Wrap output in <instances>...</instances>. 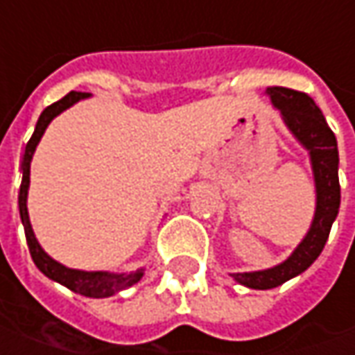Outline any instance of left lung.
Returning <instances> with one entry per match:
<instances>
[{
  "instance_id": "8db88e82",
  "label": "left lung",
  "mask_w": 355,
  "mask_h": 355,
  "mask_svg": "<svg viewBox=\"0 0 355 355\" xmlns=\"http://www.w3.org/2000/svg\"><path fill=\"white\" fill-rule=\"evenodd\" d=\"M271 104L281 114L283 123L291 135L299 141L302 149L309 151L314 177L316 206L312 216L311 227L306 236L300 239L295 251L283 263L261 271L248 273H230L239 285L257 291L275 288L288 279L304 273L322 253L330 227L340 210V180H338V143L336 135L328 128L320 107L314 104L311 96L288 90V88H267Z\"/></svg>"
}]
</instances>
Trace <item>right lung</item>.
<instances>
[{"label": "right lung", "mask_w": 355, "mask_h": 355, "mask_svg": "<svg viewBox=\"0 0 355 355\" xmlns=\"http://www.w3.org/2000/svg\"><path fill=\"white\" fill-rule=\"evenodd\" d=\"M90 94L86 92H70L67 94L62 100H58L53 105H49L44 110L35 131H33L31 139L25 147V155H23V161H21V171H23V180H21V189H19V214H21V222L25 227V238H27V245L31 251V257L37 269L46 275L49 279H53L56 283L64 285L70 291L78 293L82 297H90V299H107V297H114L119 291H125V288L133 287L135 283H139L141 277L145 273V269L141 267L137 271H131V273H110V271H82V269H70L67 265L58 263L53 259L46 251L41 248L39 239L35 238V232H33L31 220H29V210H27V194H29V184H31V161L35 149L39 145V141L44 135V131L49 128V123L55 119L56 116H60L64 110L72 107V105L80 102V100H86Z\"/></svg>", "instance_id": "add662e5"}]
</instances>
